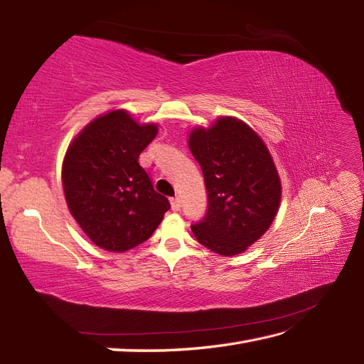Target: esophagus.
<instances>
[{"label": "esophagus", "mask_w": 364, "mask_h": 364, "mask_svg": "<svg viewBox=\"0 0 364 364\" xmlns=\"http://www.w3.org/2000/svg\"><path fill=\"white\" fill-rule=\"evenodd\" d=\"M170 205H172V210L173 211H180V208H181L180 197H173L172 200H170Z\"/></svg>", "instance_id": "1"}]
</instances>
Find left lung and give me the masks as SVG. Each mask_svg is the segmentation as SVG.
Masks as SVG:
<instances>
[{"mask_svg":"<svg viewBox=\"0 0 364 364\" xmlns=\"http://www.w3.org/2000/svg\"><path fill=\"white\" fill-rule=\"evenodd\" d=\"M208 192L205 218L192 233L223 257L242 253L269 230L282 198V183L262 139L235 117L189 134Z\"/></svg>","mask_w":364,"mask_h":364,"instance_id":"8db88e82","label":"left lung"}]
</instances>
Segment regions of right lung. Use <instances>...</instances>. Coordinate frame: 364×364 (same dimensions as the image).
Returning a JSON list of instances; mask_svg holds the SVG:
<instances>
[{
  "label": "right lung",
  "mask_w": 364,
  "mask_h": 364,
  "mask_svg": "<svg viewBox=\"0 0 364 364\" xmlns=\"http://www.w3.org/2000/svg\"><path fill=\"white\" fill-rule=\"evenodd\" d=\"M158 134L123 111L92 120L68 146L63 164L64 194L75 220L107 252H125L158 228L168 200L153 189L139 154Z\"/></svg>",
  "instance_id": "obj_1"
}]
</instances>
